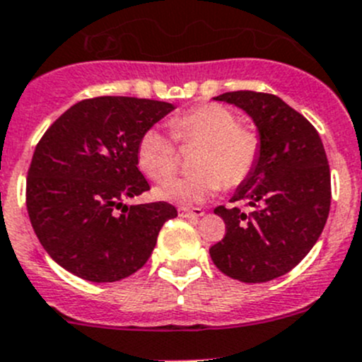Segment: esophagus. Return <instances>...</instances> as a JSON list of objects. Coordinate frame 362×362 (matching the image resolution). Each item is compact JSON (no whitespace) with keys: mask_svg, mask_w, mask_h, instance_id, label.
<instances>
[{"mask_svg":"<svg viewBox=\"0 0 362 362\" xmlns=\"http://www.w3.org/2000/svg\"><path fill=\"white\" fill-rule=\"evenodd\" d=\"M204 211L202 208H187V206H180L178 208V215L182 218H199L203 217Z\"/></svg>","mask_w":362,"mask_h":362,"instance_id":"esophagus-1","label":"esophagus"}]
</instances>
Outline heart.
Returning <instances> with one entry per match:
<instances>
[{
    "label": "heart",
    "instance_id": "heart-1",
    "mask_svg": "<svg viewBox=\"0 0 362 362\" xmlns=\"http://www.w3.org/2000/svg\"><path fill=\"white\" fill-rule=\"evenodd\" d=\"M173 136L184 145H199L194 173L168 178L175 170V144L158 127L144 131L136 145L140 170L152 180H164L154 194L160 202L196 206L218 189L243 184L259 159V136L240 127L238 117L222 105H202L170 120Z\"/></svg>",
    "mask_w": 362,
    "mask_h": 362
}]
</instances>
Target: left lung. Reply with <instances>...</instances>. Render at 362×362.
<instances>
[{"mask_svg": "<svg viewBox=\"0 0 362 362\" xmlns=\"http://www.w3.org/2000/svg\"><path fill=\"white\" fill-rule=\"evenodd\" d=\"M243 110L257 131L259 159L236 187L231 202L217 206L226 236L210 249L224 275L247 284L279 279L303 261L326 226L331 206V173L315 127L279 96L236 90L214 98Z\"/></svg>", "mask_w": 362, "mask_h": 362, "instance_id": "obj_1", "label": "left lung"}]
</instances>
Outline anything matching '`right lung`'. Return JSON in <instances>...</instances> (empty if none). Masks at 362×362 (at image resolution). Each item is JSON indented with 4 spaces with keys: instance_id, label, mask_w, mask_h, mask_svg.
<instances>
[{
    "instance_id": "1",
    "label": "right lung",
    "mask_w": 362,
    "mask_h": 362,
    "mask_svg": "<svg viewBox=\"0 0 362 362\" xmlns=\"http://www.w3.org/2000/svg\"><path fill=\"white\" fill-rule=\"evenodd\" d=\"M127 96L83 100L47 129L28 171V214L47 254L89 282H117L151 257L177 208L126 199L148 191L138 170L144 131L175 110Z\"/></svg>"
}]
</instances>
